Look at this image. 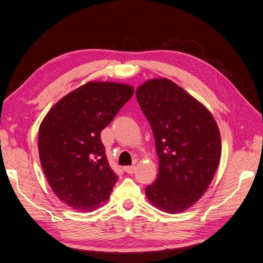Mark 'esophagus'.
<instances>
[{"label":"esophagus","mask_w":263,"mask_h":263,"mask_svg":"<svg viewBox=\"0 0 263 263\" xmlns=\"http://www.w3.org/2000/svg\"><path fill=\"white\" fill-rule=\"evenodd\" d=\"M137 167L136 166H125L124 167V171L127 173V174H133V173L136 172Z\"/></svg>","instance_id":"34e87169"}]
</instances>
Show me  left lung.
I'll return each instance as SVG.
<instances>
[{
	"label": "left lung",
	"instance_id": "1",
	"mask_svg": "<svg viewBox=\"0 0 263 263\" xmlns=\"http://www.w3.org/2000/svg\"><path fill=\"white\" fill-rule=\"evenodd\" d=\"M136 96L152 126L159 160L147 198L168 214L185 211L202 197L219 165V128L202 104L166 78L142 83Z\"/></svg>",
	"mask_w": 263,
	"mask_h": 263
}]
</instances>
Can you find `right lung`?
<instances>
[{
    "label": "right lung",
    "mask_w": 263,
    "mask_h": 263,
    "mask_svg": "<svg viewBox=\"0 0 263 263\" xmlns=\"http://www.w3.org/2000/svg\"><path fill=\"white\" fill-rule=\"evenodd\" d=\"M124 83L89 81L55 104L38 133L39 159L57 197L78 211L108 200L117 176L100 132L133 96Z\"/></svg>",
    "instance_id": "right-lung-1"
}]
</instances>
